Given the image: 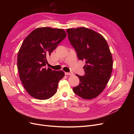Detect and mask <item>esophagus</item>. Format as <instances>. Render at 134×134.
I'll list each match as a JSON object with an SVG mask.
<instances>
[{
  "label": "esophagus",
  "instance_id": "1",
  "mask_svg": "<svg viewBox=\"0 0 134 134\" xmlns=\"http://www.w3.org/2000/svg\"><path fill=\"white\" fill-rule=\"evenodd\" d=\"M65 74H66V75H73V73L72 72H70V73L66 72V73H65Z\"/></svg>",
  "mask_w": 134,
  "mask_h": 134
}]
</instances>
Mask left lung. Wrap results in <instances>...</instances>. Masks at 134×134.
I'll return each instance as SVG.
<instances>
[{
	"mask_svg": "<svg viewBox=\"0 0 134 134\" xmlns=\"http://www.w3.org/2000/svg\"><path fill=\"white\" fill-rule=\"evenodd\" d=\"M68 40L78 58L85 61L84 76L76 75L80 80L74 92L85 99L99 96L110 78L113 59L107 42L99 33L84 27L67 29Z\"/></svg>",
	"mask_w": 134,
	"mask_h": 134,
	"instance_id": "obj_1",
	"label": "left lung"
}]
</instances>
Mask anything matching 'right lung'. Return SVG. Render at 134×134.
Wrapping results in <instances>:
<instances>
[{"label":"right lung","instance_id":"1","mask_svg":"<svg viewBox=\"0 0 134 134\" xmlns=\"http://www.w3.org/2000/svg\"><path fill=\"white\" fill-rule=\"evenodd\" d=\"M66 37L63 29L38 27L23 41L17 56L19 78L26 92L39 100H46L57 91L59 81L65 76L62 71L46 67L47 58Z\"/></svg>","mask_w":134,"mask_h":134}]
</instances>
